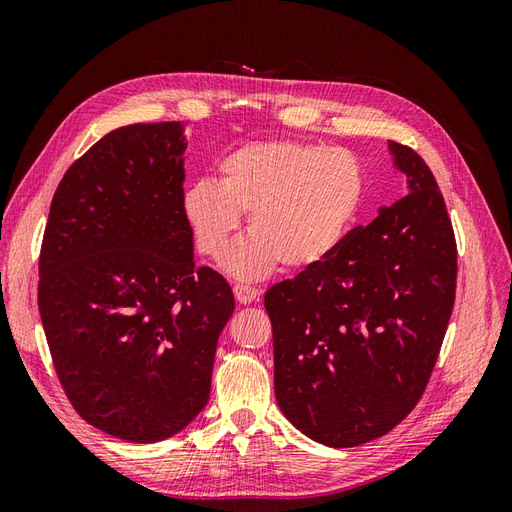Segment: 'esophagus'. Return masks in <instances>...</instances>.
Returning <instances> with one entry per match:
<instances>
[{"label": "esophagus", "mask_w": 512, "mask_h": 512, "mask_svg": "<svg viewBox=\"0 0 512 512\" xmlns=\"http://www.w3.org/2000/svg\"><path fill=\"white\" fill-rule=\"evenodd\" d=\"M232 290H235L237 301L243 303V305H250L252 301L258 299V294H260V290L256 286H250V284H235V286H232Z\"/></svg>", "instance_id": "1"}]
</instances>
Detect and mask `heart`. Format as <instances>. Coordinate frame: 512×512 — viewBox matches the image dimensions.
Segmentation results:
<instances>
[{"label": "heart", "mask_w": 512, "mask_h": 512, "mask_svg": "<svg viewBox=\"0 0 512 512\" xmlns=\"http://www.w3.org/2000/svg\"><path fill=\"white\" fill-rule=\"evenodd\" d=\"M220 181H194L183 194V215L196 247L224 260L241 215L252 232L230 258L239 277L318 265L344 241L365 192L354 153L299 141L245 145L226 156Z\"/></svg>", "instance_id": "obj_1"}]
</instances>
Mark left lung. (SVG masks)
I'll return each instance as SVG.
<instances>
[{"mask_svg":"<svg viewBox=\"0 0 512 512\" xmlns=\"http://www.w3.org/2000/svg\"><path fill=\"white\" fill-rule=\"evenodd\" d=\"M410 194L265 294L277 406L307 438L359 446L423 397L455 305L457 243L425 160L389 141Z\"/></svg>","mask_w":512,"mask_h":512,"instance_id":"obj_1","label":"left lung"}]
</instances>
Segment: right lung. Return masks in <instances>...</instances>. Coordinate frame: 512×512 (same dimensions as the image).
I'll use <instances>...</instances> for the list:
<instances>
[{"label": "right lung", "mask_w": 512, "mask_h": 512, "mask_svg": "<svg viewBox=\"0 0 512 512\" xmlns=\"http://www.w3.org/2000/svg\"><path fill=\"white\" fill-rule=\"evenodd\" d=\"M179 121L108 132L59 181L38 309L53 367L89 425L128 442L175 436L207 406L224 277L196 267Z\"/></svg>", "instance_id": "obj_1"}]
</instances>
